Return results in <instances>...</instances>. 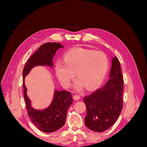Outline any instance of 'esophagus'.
Returning a JSON list of instances; mask_svg holds the SVG:
<instances>
[{"mask_svg":"<svg viewBox=\"0 0 147 147\" xmlns=\"http://www.w3.org/2000/svg\"><path fill=\"white\" fill-rule=\"evenodd\" d=\"M73 98H74V99L75 100H79L80 99V96L77 95V94H75V95L74 96V97H73Z\"/></svg>","mask_w":147,"mask_h":147,"instance_id":"34e87169","label":"esophagus"}]
</instances>
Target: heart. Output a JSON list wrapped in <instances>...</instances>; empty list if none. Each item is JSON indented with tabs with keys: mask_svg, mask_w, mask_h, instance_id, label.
I'll use <instances>...</instances> for the list:
<instances>
[{
	"mask_svg": "<svg viewBox=\"0 0 147 147\" xmlns=\"http://www.w3.org/2000/svg\"><path fill=\"white\" fill-rule=\"evenodd\" d=\"M64 61H58L56 65V75L65 87L70 86L75 77L78 79L74 84L77 90L86 86L91 90L103 81L109 69V59L101 51L83 48H75L67 52Z\"/></svg>",
	"mask_w": 147,
	"mask_h": 147,
	"instance_id": "heart-1",
	"label": "heart"
}]
</instances>
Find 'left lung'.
I'll return each instance as SVG.
<instances>
[{
    "instance_id": "left-lung-1",
    "label": "left lung",
    "mask_w": 147,
    "mask_h": 147,
    "mask_svg": "<svg viewBox=\"0 0 147 147\" xmlns=\"http://www.w3.org/2000/svg\"><path fill=\"white\" fill-rule=\"evenodd\" d=\"M109 77L104 86L83 98L87 110L85 125L97 132L105 131L112 126L123 109L124 81L116 56L112 58Z\"/></svg>"
}]
</instances>
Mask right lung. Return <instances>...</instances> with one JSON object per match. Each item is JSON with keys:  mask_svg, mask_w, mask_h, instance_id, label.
Segmentation results:
<instances>
[{"mask_svg": "<svg viewBox=\"0 0 147 147\" xmlns=\"http://www.w3.org/2000/svg\"><path fill=\"white\" fill-rule=\"evenodd\" d=\"M60 48L64 47L56 42L43 44L28 59L23 71L24 97L28 114L34 125L46 133L56 131L64 125L67 111L73 102L72 94L67 91H55L54 97L48 107L42 110L34 109L32 107L31 101L27 95L24 79L35 66L48 65L53 67V57Z\"/></svg>", "mask_w": 147, "mask_h": 147, "instance_id": "1", "label": "right lung"}]
</instances>
